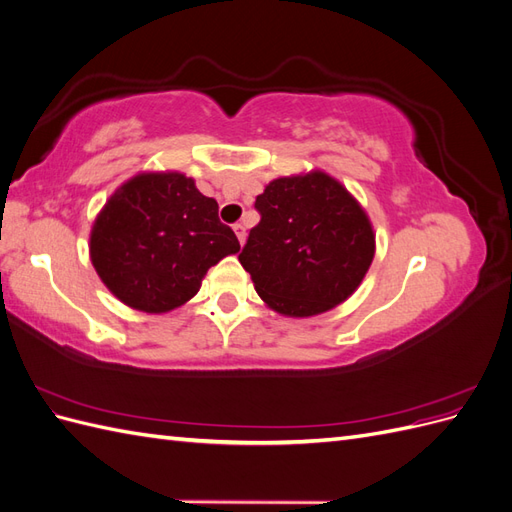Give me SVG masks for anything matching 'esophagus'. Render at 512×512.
I'll return each instance as SVG.
<instances>
[{"instance_id": "34e87169", "label": "esophagus", "mask_w": 512, "mask_h": 512, "mask_svg": "<svg viewBox=\"0 0 512 512\" xmlns=\"http://www.w3.org/2000/svg\"><path fill=\"white\" fill-rule=\"evenodd\" d=\"M232 228H235V232H237V237H239V241L243 243V241H245V235H247V232H245V224L237 222V224H235V226H232Z\"/></svg>"}]
</instances>
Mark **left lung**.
<instances>
[{"label": "left lung", "mask_w": 512, "mask_h": 512, "mask_svg": "<svg viewBox=\"0 0 512 512\" xmlns=\"http://www.w3.org/2000/svg\"><path fill=\"white\" fill-rule=\"evenodd\" d=\"M260 222L239 254L260 299L294 318L346 301L374 260L376 237L342 183L320 173L282 177L256 196Z\"/></svg>", "instance_id": "1"}]
</instances>
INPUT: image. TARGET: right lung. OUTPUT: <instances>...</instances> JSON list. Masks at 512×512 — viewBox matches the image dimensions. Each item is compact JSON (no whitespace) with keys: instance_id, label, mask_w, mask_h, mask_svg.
<instances>
[{"instance_id":"right-lung-1","label":"right lung","mask_w":512,"mask_h":512,"mask_svg":"<svg viewBox=\"0 0 512 512\" xmlns=\"http://www.w3.org/2000/svg\"><path fill=\"white\" fill-rule=\"evenodd\" d=\"M89 252L119 301L162 314L190 301L205 273L239 252V239L194 179L145 173L108 198L91 230Z\"/></svg>"}]
</instances>
